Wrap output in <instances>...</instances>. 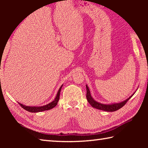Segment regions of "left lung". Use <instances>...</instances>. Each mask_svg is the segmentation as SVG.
Returning a JSON list of instances; mask_svg holds the SVG:
<instances>
[{
  "mask_svg": "<svg viewBox=\"0 0 148 148\" xmlns=\"http://www.w3.org/2000/svg\"><path fill=\"white\" fill-rule=\"evenodd\" d=\"M86 89H87V94H86V98L87 101H88L89 103L91 105L92 107L95 108H97L98 110H103V111L106 112H114L116 111V110H118L119 109L121 108L124 105L127 103V102L129 101V100L131 98V97L133 96V95L135 93V91L133 94H132L131 97H129L128 99L125 100V101L119 102V103H114V104H102L98 102L97 101L94 100V99L91 97V92H90L88 86L86 85Z\"/></svg>",
  "mask_w": 148,
  "mask_h": 148,
  "instance_id": "obj_1",
  "label": "left lung"
}]
</instances>
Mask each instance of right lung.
<instances>
[{
    "label": "right lung",
    "instance_id": "1",
    "mask_svg": "<svg viewBox=\"0 0 148 148\" xmlns=\"http://www.w3.org/2000/svg\"><path fill=\"white\" fill-rule=\"evenodd\" d=\"M62 87V85L60 87L58 92H57V96L55 98L54 101L50 102V103L47 104L46 105H44V106H25V105L22 104L21 103H18L20 104L22 108L23 109H25L27 111L30 112H32V113H36V112H43V111H46V110H49L50 109L53 108L55 106H57V103H58V101L59 100V96H60V92H61V90Z\"/></svg>",
    "mask_w": 148,
    "mask_h": 148
}]
</instances>
